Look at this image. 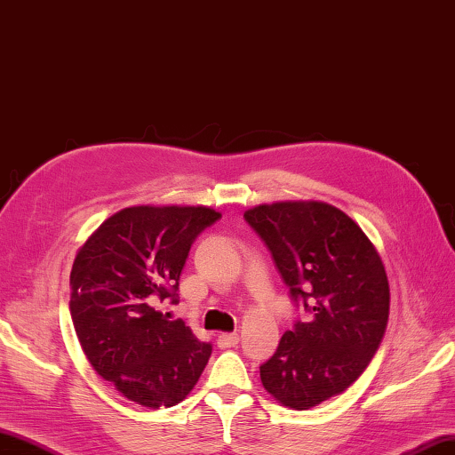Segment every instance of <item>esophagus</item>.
<instances>
[{
	"instance_id": "1",
	"label": "esophagus",
	"mask_w": 455,
	"mask_h": 455,
	"mask_svg": "<svg viewBox=\"0 0 455 455\" xmlns=\"http://www.w3.org/2000/svg\"><path fill=\"white\" fill-rule=\"evenodd\" d=\"M238 341H240L238 333H220V335L217 337V343H219L220 348L235 347V345H238Z\"/></svg>"
}]
</instances>
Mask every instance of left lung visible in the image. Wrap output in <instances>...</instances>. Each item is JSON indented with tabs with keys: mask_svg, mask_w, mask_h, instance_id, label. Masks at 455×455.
<instances>
[{
	"mask_svg": "<svg viewBox=\"0 0 455 455\" xmlns=\"http://www.w3.org/2000/svg\"><path fill=\"white\" fill-rule=\"evenodd\" d=\"M244 220L267 246L297 308L277 351L259 366L279 403L310 409L345 392L382 345L389 315L384 263L351 217L320 202L259 205Z\"/></svg>",
	"mask_w": 455,
	"mask_h": 455,
	"instance_id": "left-lung-1",
	"label": "left lung"
}]
</instances>
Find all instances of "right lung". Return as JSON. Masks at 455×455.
<instances>
[{
  "label": "right lung",
  "instance_id": "add662e5",
  "mask_svg": "<svg viewBox=\"0 0 455 455\" xmlns=\"http://www.w3.org/2000/svg\"><path fill=\"white\" fill-rule=\"evenodd\" d=\"M219 219L209 207H128L104 220L73 261L69 312L83 351L137 405L180 403L213 351L156 304H178L189 248Z\"/></svg>",
  "mask_w": 455,
  "mask_h": 455
}]
</instances>
